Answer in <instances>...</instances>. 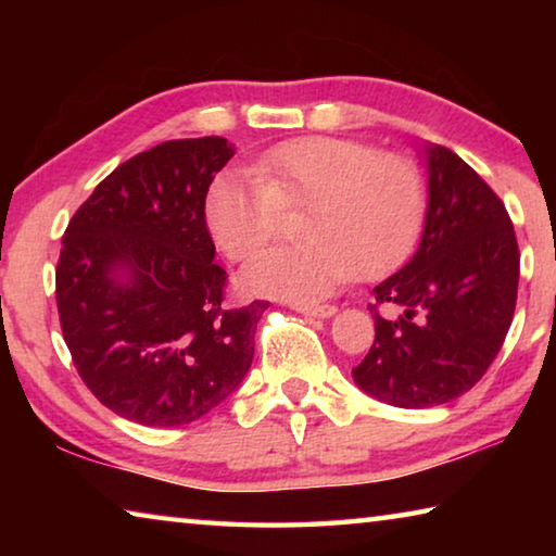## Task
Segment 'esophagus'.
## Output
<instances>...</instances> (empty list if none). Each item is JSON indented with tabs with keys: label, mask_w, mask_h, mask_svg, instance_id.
Here are the masks:
<instances>
[{
	"label": "esophagus",
	"mask_w": 556,
	"mask_h": 556,
	"mask_svg": "<svg viewBox=\"0 0 556 556\" xmlns=\"http://www.w3.org/2000/svg\"><path fill=\"white\" fill-rule=\"evenodd\" d=\"M294 308L296 312L314 316V318H328L336 314V306H331V304H304V306H294Z\"/></svg>",
	"instance_id": "34e87169"
}]
</instances>
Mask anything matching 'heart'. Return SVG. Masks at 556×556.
<instances>
[{
	"label": "heart",
	"instance_id": "b5f03b06",
	"mask_svg": "<svg viewBox=\"0 0 556 556\" xmlns=\"http://www.w3.org/2000/svg\"><path fill=\"white\" fill-rule=\"evenodd\" d=\"M301 208V242L262 252L242 269L252 294L316 301L353 275L384 277L417 242L427 186L404 154L348 137H296L267 149L252 164V181L215 178L205 223L225 255L242 262L275 238L279 213Z\"/></svg>",
	"mask_w": 556,
	"mask_h": 556
}]
</instances>
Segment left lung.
Returning <instances> with one entry per match:
<instances>
[{
    "label": "left lung",
    "instance_id": "left-lung-1",
    "mask_svg": "<svg viewBox=\"0 0 556 556\" xmlns=\"http://www.w3.org/2000/svg\"><path fill=\"white\" fill-rule=\"evenodd\" d=\"M429 208L419 250L375 287V341L353 378L394 407L460 397L483 378L513 324L520 250L505 203L464 159L427 147ZM384 303L403 314L388 323Z\"/></svg>",
    "mask_w": 556,
    "mask_h": 556
}]
</instances>
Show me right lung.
I'll return each instance as SVG.
<instances>
[{"instance_id":"right-lung-1","label":"right lung","mask_w":556,"mask_h":556,"mask_svg":"<svg viewBox=\"0 0 556 556\" xmlns=\"http://www.w3.org/2000/svg\"><path fill=\"white\" fill-rule=\"evenodd\" d=\"M223 137L172 139L102 178L63 232L55 304L86 388L119 417L178 427L238 388L269 301L228 306L205 195L230 162ZM130 269L127 286L111 271Z\"/></svg>"}]
</instances>
